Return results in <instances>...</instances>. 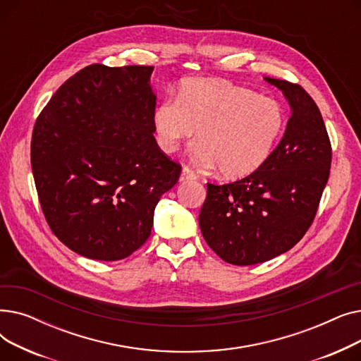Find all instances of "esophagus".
<instances>
[{
	"label": "esophagus",
	"mask_w": 361,
	"mask_h": 361,
	"mask_svg": "<svg viewBox=\"0 0 361 361\" xmlns=\"http://www.w3.org/2000/svg\"><path fill=\"white\" fill-rule=\"evenodd\" d=\"M188 180H196V174L193 173V171L190 168L184 166L181 169V176H180V181H188Z\"/></svg>",
	"instance_id": "esophagus-1"
}]
</instances>
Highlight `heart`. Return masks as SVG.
<instances>
[{
  "instance_id": "b5f03b06",
  "label": "heart",
  "mask_w": 361,
  "mask_h": 361,
  "mask_svg": "<svg viewBox=\"0 0 361 361\" xmlns=\"http://www.w3.org/2000/svg\"><path fill=\"white\" fill-rule=\"evenodd\" d=\"M287 126L281 102L253 89L219 79H187L176 98L162 99L152 112V127L161 150L174 154L183 142L193 161L219 166L226 178H244L269 161Z\"/></svg>"
}]
</instances>
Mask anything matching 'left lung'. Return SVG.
Returning <instances> with one entry per match:
<instances>
[{
	"mask_svg": "<svg viewBox=\"0 0 361 361\" xmlns=\"http://www.w3.org/2000/svg\"><path fill=\"white\" fill-rule=\"evenodd\" d=\"M291 106L272 157L243 180L215 185L199 225L207 245L225 262L249 267L288 252L312 225L329 178L331 142L322 114L300 85L264 78Z\"/></svg>",
	"mask_w": 361,
	"mask_h": 361,
	"instance_id": "left-lung-1",
	"label": "left lung"
}]
</instances>
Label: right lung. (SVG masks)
<instances>
[{
  "mask_svg": "<svg viewBox=\"0 0 361 361\" xmlns=\"http://www.w3.org/2000/svg\"><path fill=\"white\" fill-rule=\"evenodd\" d=\"M152 71L87 66L35 123L30 162L45 219L87 259L120 260L142 247L161 196L180 178L154 137Z\"/></svg>",
  "mask_w": 361,
  "mask_h": 361,
  "instance_id": "right-lung-1",
  "label": "right lung"
}]
</instances>
